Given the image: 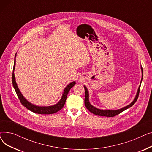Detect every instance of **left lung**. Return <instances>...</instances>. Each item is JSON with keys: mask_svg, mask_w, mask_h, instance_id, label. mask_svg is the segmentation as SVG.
<instances>
[{"mask_svg": "<svg viewBox=\"0 0 152 152\" xmlns=\"http://www.w3.org/2000/svg\"><path fill=\"white\" fill-rule=\"evenodd\" d=\"M141 69H142V77H143V69L141 67ZM142 77L141 79V82H140V84L142 83ZM140 85L139 87V89L136 94V96H135L134 100H133L132 102H131V103H130L129 105H127L126 107H124V108H122L121 109L119 110H100L98 109L97 108L94 107V106H92L89 100V92L88 91H87L86 87L84 86V89H85V99H84V104L86 107L87 108V109L90 112H91L92 113L98 116H107V117H113L115 116L118 115V114H119L120 113L123 112V111L126 110V109L129 108L130 107H131L134 103H135V102L137 101L139 95V92H140Z\"/></svg>", "mask_w": 152, "mask_h": 152, "instance_id": "left-lung-1", "label": "left lung"}]
</instances>
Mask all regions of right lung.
Returning a JSON list of instances; mask_svg holds the SVG:
<instances>
[{
  "label": "right lung",
  "instance_id": "add662e5",
  "mask_svg": "<svg viewBox=\"0 0 152 152\" xmlns=\"http://www.w3.org/2000/svg\"><path fill=\"white\" fill-rule=\"evenodd\" d=\"M16 57V54H15V57ZM15 68V61H14V65H13V71ZM12 83L14 89L16 91V93L17 94V96L21 103V104L25 107L26 108L29 110L30 111H33V112L37 114H42V115H49V114H53L55 113L57 111H60L65 105V103L66 102V97H67V95L69 91V90L73 87L75 84L76 83L75 81L69 84L66 87V88L64 89L62 97L60 99V100L54 105L52 106H49V107H39V106H36L33 104H32L30 102H29L25 97L23 96V95L21 94V92L20 91L18 87L17 86V83H16L15 81V75H14V72H13L12 73Z\"/></svg>",
  "mask_w": 152,
  "mask_h": 152
}]
</instances>
